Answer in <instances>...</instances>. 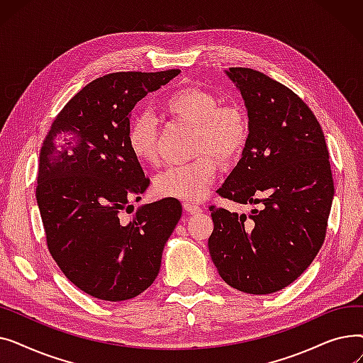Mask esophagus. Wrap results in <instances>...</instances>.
<instances>
[{
    "mask_svg": "<svg viewBox=\"0 0 363 363\" xmlns=\"http://www.w3.org/2000/svg\"><path fill=\"white\" fill-rule=\"evenodd\" d=\"M182 206H184V208H185V212H188L189 215H200V213L203 212L200 206L193 204V203H184Z\"/></svg>",
    "mask_w": 363,
    "mask_h": 363,
    "instance_id": "34e87169",
    "label": "esophagus"
}]
</instances>
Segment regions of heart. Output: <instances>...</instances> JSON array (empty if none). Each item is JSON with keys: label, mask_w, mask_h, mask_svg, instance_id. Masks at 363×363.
Returning a JSON list of instances; mask_svg holds the SVG:
<instances>
[{"label": "heart", "mask_w": 363, "mask_h": 363, "mask_svg": "<svg viewBox=\"0 0 363 363\" xmlns=\"http://www.w3.org/2000/svg\"><path fill=\"white\" fill-rule=\"evenodd\" d=\"M170 118L196 126V160L170 166L155 181L159 196L184 201L204 199L219 174L218 160H235L249 140V121L237 106H220L212 92L201 88H182L163 103ZM132 156L141 163L160 162L159 126L150 113L133 114L126 132ZM211 155H208V152Z\"/></svg>", "instance_id": "b5f03b06"}]
</instances>
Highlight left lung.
Instances as JSON below:
<instances>
[{"label":"left lung","mask_w":363,"mask_h":363,"mask_svg":"<svg viewBox=\"0 0 363 363\" xmlns=\"http://www.w3.org/2000/svg\"><path fill=\"white\" fill-rule=\"evenodd\" d=\"M226 74L244 99L249 140L218 193L262 206L249 216L208 207V252L233 289L271 294L306 271L325 240L334 197L330 155L313 111L290 88L247 67Z\"/></svg>","instance_id":"1"}]
</instances>
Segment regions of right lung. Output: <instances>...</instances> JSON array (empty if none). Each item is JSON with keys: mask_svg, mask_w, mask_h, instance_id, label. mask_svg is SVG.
<instances>
[{"mask_svg": "<svg viewBox=\"0 0 363 363\" xmlns=\"http://www.w3.org/2000/svg\"><path fill=\"white\" fill-rule=\"evenodd\" d=\"M179 72H116L89 82L57 114L43 143L36 201L48 252L95 298L122 301L145 291L181 219L177 199L144 204L122 219L150 185L128 147L129 114Z\"/></svg>", "mask_w": 363, "mask_h": 363, "instance_id": "right-lung-1", "label": "right lung"}]
</instances>
